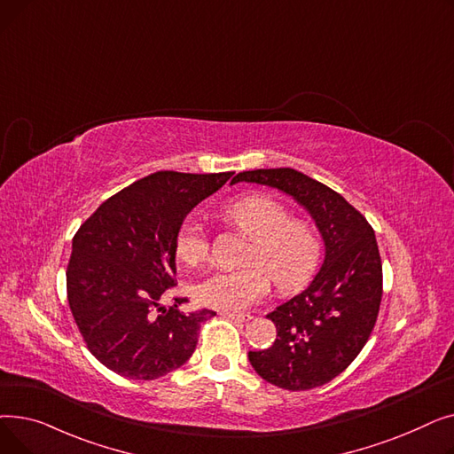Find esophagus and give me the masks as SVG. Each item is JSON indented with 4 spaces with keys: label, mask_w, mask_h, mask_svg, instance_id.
I'll return each mask as SVG.
<instances>
[{
    "label": "esophagus",
    "mask_w": 454,
    "mask_h": 454,
    "mask_svg": "<svg viewBox=\"0 0 454 454\" xmlns=\"http://www.w3.org/2000/svg\"><path fill=\"white\" fill-rule=\"evenodd\" d=\"M223 315L231 318V320H235V322H247V320H250V315H243V313H223Z\"/></svg>",
    "instance_id": "obj_1"
}]
</instances>
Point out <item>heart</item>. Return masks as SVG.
Here are the masks:
<instances>
[{
    "label": "heart",
    "mask_w": 454,
    "mask_h": 454,
    "mask_svg": "<svg viewBox=\"0 0 454 454\" xmlns=\"http://www.w3.org/2000/svg\"><path fill=\"white\" fill-rule=\"evenodd\" d=\"M223 217L254 239L252 267L215 270L202 279L197 300L211 309L241 313L267 296L270 276L283 291L303 287L320 261V241L311 226L291 221L289 211L265 195H252L230 202ZM207 237L195 217H187L175 239L176 257L187 267H197L207 257Z\"/></svg>",
    "instance_id": "1"
}]
</instances>
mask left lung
I'll list each match as a JSON object with an SVG mask.
<instances>
[{
	"instance_id": "8db88e82",
	"label": "left lung",
	"mask_w": 454,
	"mask_h": 454,
	"mask_svg": "<svg viewBox=\"0 0 454 454\" xmlns=\"http://www.w3.org/2000/svg\"><path fill=\"white\" fill-rule=\"evenodd\" d=\"M257 184L291 197L315 221L324 263L309 287L267 318L278 337L250 351L257 375L285 390L317 388L342 373L364 348L383 296V267L368 221L337 191L291 167L245 171L230 182Z\"/></svg>"
}]
</instances>
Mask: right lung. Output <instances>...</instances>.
<instances>
[{
	"instance_id": "obj_1",
	"label": "right lung",
	"mask_w": 454,
	"mask_h": 454,
	"mask_svg": "<svg viewBox=\"0 0 454 454\" xmlns=\"http://www.w3.org/2000/svg\"><path fill=\"white\" fill-rule=\"evenodd\" d=\"M233 173L158 171L103 202L79 228L66 272L67 301L88 349L112 372L153 380L193 355L200 325L215 313L184 315L175 300V239L199 202Z\"/></svg>"
}]
</instances>
